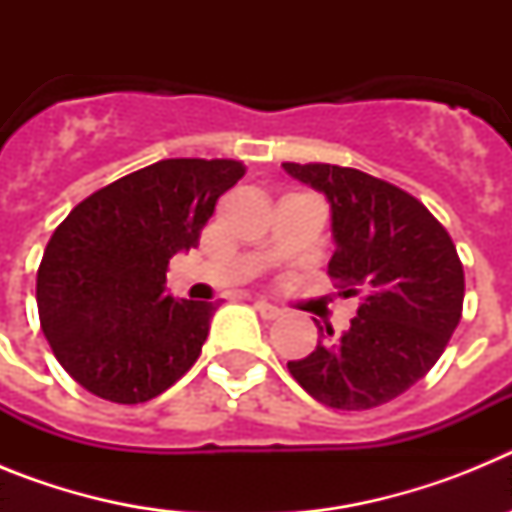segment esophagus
<instances>
[{
	"instance_id": "obj_1",
	"label": "esophagus",
	"mask_w": 512,
	"mask_h": 512,
	"mask_svg": "<svg viewBox=\"0 0 512 512\" xmlns=\"http://www.w3.org/2000/svg\"><path fill=\"white\" fill-rule=\"evenodd\" d=\"M253 307H256V310H259V315L264 320H277V318H282V310H279L277 305H271V302H266V300H256L253 302Z\"/></svg>"
}]
</instances>
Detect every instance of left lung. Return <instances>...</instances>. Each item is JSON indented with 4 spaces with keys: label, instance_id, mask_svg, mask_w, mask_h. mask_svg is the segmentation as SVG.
<instances>
[{
    "label": "left lung",
    "instance_id": "obj_1",
    "mask_svg": "<svg viewBox=\"0 0 512 512\" xmlns=\"http://www.w3.org/2000/svg\"><path fill=\"white\" fill-rule=\"evenodd\" d=\"M328 197L336 251L330 279L359 295L351 328L289 361L302 390L336 410L395 400L431 372L461 320L464 266L454 241L423 202L395 184L333 164H282Z\"/></svg>",
    "mask_w": 512,
    "mask_h": 512
}]
</instances>
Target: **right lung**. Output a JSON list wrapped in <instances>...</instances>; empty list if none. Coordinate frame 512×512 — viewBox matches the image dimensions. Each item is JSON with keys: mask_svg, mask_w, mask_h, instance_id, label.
Listing matches in <instances>:
<instances>
[{"mask_svg": "<svg viewBox=\"0 0 512 512\" xmlns=\"http://www.w3.org/2000/svg\"><path fill=\"white\" fill-rule=\"evenodd\" d=\"M246 166L164 158L97 189L53 230L38 269L40 328L58 364L102 400L138 405L200 359L215 302L174 300L166 271Z\"/></svg>", "mask_w": 512, "mask_h": 512, "instance_id": "obj_1", "label": "right lung"}]
</instances>
